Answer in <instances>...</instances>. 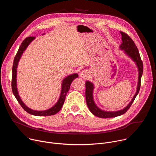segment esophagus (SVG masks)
<instances>
[{"instance_id": "esophagus-1", "label": "esophagus", "mask_w": 156, "mask_h": 156, "mask_svg": "<svg viewBox=\"0 0 156 156\" xmlns=\"http://www.w3.org/2000/svg\"><path fill=\"white\" fill-rule=\"evenodd\" d=\"M89 75V72L87 70H83L81 73H80V76L83 78H87Z\"/></svg>"}]
</instances>
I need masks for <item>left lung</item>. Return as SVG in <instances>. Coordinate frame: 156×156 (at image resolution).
<instances>
[{
	"label": "left lung",
	"instance_id": "left-lung-1",
	"mask_svg": "<svg viewBox=\"0 0 156 156\" xmlns=\"http://www.w3.org/2000/svg\"><path fill=\"white\" fill-rule=\"evenodd\" d=\"M120 33L122 35V43L120 46V49L123 50L133 60V61L135 62L138 68L139 76H138V83L137 86V90L134 97L133 98L131 101L123 110L115 111V112H106V111L102 110L99 108H98L94 102L93 96V89H94L93 84L90 81H86V101L87 105L89 109H90V110L91 111V112L93 115L102 119L115 117L125 114L129 108L133 101H135L136 96L138 95L140 91V87H141V76L143 72V63L141 58L138 49L136 46L135 45L134 41L132 40V39L127 34L122 31H120Z\"/></svg>",
	"mask_w": 156,
	"mask_h": 156
}]
</instances>
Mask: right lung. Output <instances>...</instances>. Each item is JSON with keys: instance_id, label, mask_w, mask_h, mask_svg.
Segmentation results:
<instances>
[{"instance_id": "1", "label": "right lung", "mask_w": 156, "mask_h": 156, "mask_svg": "<svg viewBox=\"0 0 156 156\" xmlns=\"http://www.w3.org/2000/svg\"><path fill=\"white\" fill-rule=\"evenodd\" d=\"M34 37H28L26 39H24V41L22 42L21 44L20 45L19 49L14 58L13 60V67H12V91L13 93L16 98V100L19 102V104L21 105L26 112L28 113L36 115V116H49V115H52L55 114H57L58 112H59L60 110L61 109L65 99V97L66 94H67L68 91L70 90V87L71 85L72 82L74 79L77 78L78 76V75L76 73L70 75L68 76L67 77H66L62 82V90H61V94L59 98L58 101L51 108L46 110H44V111H36L32 110L30 108H28L27 106L25 105V104L23 102L19 96L18 91H17V88H16V68H17V65L18 61L21 56V55L23 54L24 51L26 49V48L28 47V46L30 44V42L34 39Z\"/></svg>"}]
</instances>
